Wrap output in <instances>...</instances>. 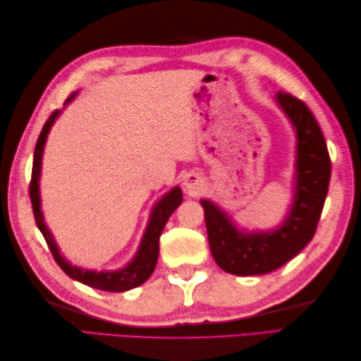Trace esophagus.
Here are the masks:
<instances>
[{"label":"esophagus","mask_w":361,"mask_h":361,"mask_svg":"<svg viewBox=\"0 0 361 361\" xmlns=\"http://www.w3.org/2000/svg\"><path fill=\"white\" fill-rule=\"evenodd\" d=\"M183 185H185L186 190L190 195H195L200 192L203 188V178L198 173H188Z\"/></svg>","instance_id":"1"}]
</instances>
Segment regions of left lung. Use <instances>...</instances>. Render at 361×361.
I'll return each instance as SVG.
<instances>
[{"instance_id":"left-lung-1","label":"left lung","mask_w":361,"mask_h":361,"mask_svg":"<svg viewBox=\"0 0 361 361\" xmlns=\"http://www.w3.org/2000/svg\"><path fill=\"white\" fill-rule=\"evenodd\" d=\"M296 132L295 198L283 224L273 231H239L228 214L209 200H202L209 248L217 265L237 276L278 270L315 235L331 181V157L326 140L302 101L288 93L276 94Z\"/></svg>"}]
</instances>
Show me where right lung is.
Listing matches in <instances>:
<instances>
[{
  "mask_svg": "<svg viewBox=\"0 0 361 361\" xmlns=\"http://www.w3.org/2000/svg\"><path fill=\"white\" fill-rule=\"evenodd\" d=\"M75 94L78 93H73L70 97H68L65 105L70 104ZM59 114H60V110L52 111L49 119L46 121L42 133H40V136H38L35 152H34L32 176H30L29 195H30V202H32L35 224H37L38 229L42 231L46 243H48V247L52 252L54 259H56V262L68 276H70V278L85 283V286H88V287L104 290V291L132 290L147 281L150 278V274L153 273V270H155L158 255H159V235H161V233H163L164 225L167 224L169 217L172 216V212L178 208L183 202L181 189L173 188L172 190H169V192L157 203L155 208H153V211L150 214L149 225H147V228H145L141 245H140V248H137V252L135 255V257L132 259V262H128L126 267H122L121 270H114V271L83 270V268H80V267L71 265L62 255H60L57 243H56V240H54L51 231L44 224L42 206H40V189H38L46 137H48L49 130H51L54 122H56Z\"/></svg>",
  "mask_w": 361,
  "mask_h": 361,
  "instance_id": "1",
  "label": "right lung"
}]
</instances>
